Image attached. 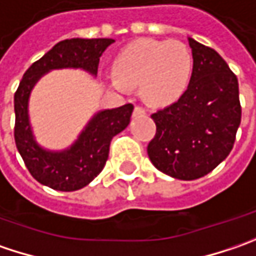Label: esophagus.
Returning <instances> with one entry per match:
<instances>
[{
	"label": "esophagus",
	"instance_id": "obj_1",
	"mask_svg": "<svg viewBox=\"0 0 256 256\" xmlns=\"http://www.w3.org/2000/svg\"><path fill=\"white\" fill-rule=\"evenodd\" d=\"M133 114H134V116H143V114H146V108L142 106H136L134 107V112H133Z\"/></svg>",
	"mask_w": 256,
	"mask_h": 256
}]
</instances>
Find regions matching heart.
<instances>
[{"label": "heart", "instance_id": "b5f03b06", "mask_svg": "<svg viewBox=\"0 0 256 256\" xmlns=\"http://www.w3.org/2000/svg\"><path fill=\"white\" fill-rule=\"evenodd\" d=\"M192 68L194 57L184 42L139 40L117 56L112 86L117 90L140 86V94L148 103L164 106L184 94Z\"/></svg>", "mask_w": 256, "mask_h": 256}]
</instances>
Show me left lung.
Returning a JSON list of instances; mask_svg holds the SVG:
<instances>
[{"label": "left lung", "instance_id": "left-lung-1", "mask_svg": "<svg viewBox=\"0 0 256 256\" xmlns=\"http://www.w3.org/2000/svg\"><path fill=\"white\" fill-rule=\"evenodd\" d=\"M194 56L189 86L178 102L153 113L152 163L180 180H194L226 159L240 124L238 78L210 47L188 38Z\"/></svg>", "mask_w": 256, "mask_h": 256}]
</instances>
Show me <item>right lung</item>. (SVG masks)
<instances>
[{
	"label": "right lung",
	"mask_w": 256,
	"mask_h": 256,
	"mask_svg": "<svg viewBox=\"0 0 256 256\" xmlns=\"http://www.w3.org/2000/svg\"><path fill=\"white\" fill-rule=\"evenodd\" d=\"M114 40L72 38L57 42L48 52L30 66L14 94L17 149L28 172L41 184L72 192L90 184L103 170L113 136L128 128L133 104L98 112L68 149H42L32 136L28 118V98L34 84L56 68H83L96 76L100 56Z\"/></svg>",
	"instance_id": "right-lung-1"
}]
</instances>
